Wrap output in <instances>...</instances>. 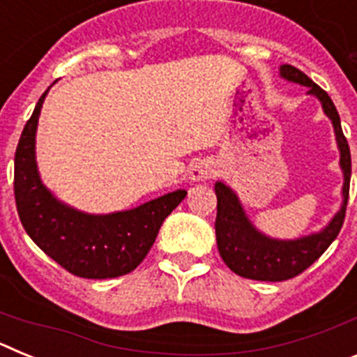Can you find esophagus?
<instances>
[{"mask_svg": "<svg viewBox=\"0 0 357 357\" xmlns=\"http://www.w3.org/2000/svg\"><path fill=\"white\" fill-rule=\"evenodd\" d=\"M213 175L214 168L207 162V160H198V162L191 164V168H189V176H191L193 181H207V178H211Z\"/></svg>", "mask_w": 357, "mask_h": 357, "instance_id": "34e87169", "label": "esophagus"}]
</instances>
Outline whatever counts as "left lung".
<instances>
[{
  "label": "left lung",
  "mask_w": 357,
  "mask_h": 357,
  "mask_svg": "<svg viewBox=\"0 0 357 357\" xmlns=\"http://www.w3.org/2000/svg\"><path fill=\"white\" fill-rule=\"evenodd\" d=\"M280 75L286 80L309 87V94H314L321 102V107L333 121L334 132H336V141H338L340 153H342L340 164H342L343 175H345V184H343L342 209L326 229L318 234L305 236V238L295 239V241H277V239H270L257 232L243 213L238 197L225 184L216 182L214 193L218 198V213L214 229H216V243L222 259L239 277L252 280H268V282H280V280L301 275L336 239L343 222H345L352 172L351 148L347 143V137L343 135L338 110L334 107L329 94L321 89L320 85L314 84L307 75H304L301 69L293 68V66H282Z\"/></svg>",
  "instance_id": "obj_1"
}]
</instances>
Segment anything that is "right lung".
Masks as SVG:
<instances>
[{"mask_svg": "<svg viewBox=\"0 0 357 357\" xmlns=\"http://www.w3.org/2000/svg\"><path fill=\"white\" fill-rule=\"evenodd\" d=\"M48 91L19 137L14 159V197L19 220L37 247L64 270L84 279H114L146 257L162 222L185 198L173 191L123 213L93 216L66 207L44 188L36 164V130Z\"/></svg>", "mask_w": 357, "mask_h": 357, "instance_id": "add662e5", "label": "right lung"}]
</instances>
